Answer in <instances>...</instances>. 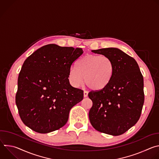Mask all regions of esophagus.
<instances>
[{
    "instance_id": "esophagus-1",
    "label": "esophagus",
    "mask_w": 159,
    "mask_h": 159,
    "mask_svg": "<svg viewBox=\"0 0 159 159\" xmlns=\"http://www.w3.org/2000/svg\"><path fill=\"white\" fill-rule=\"evenodd\" d=\"M87 95H88V92L86 91V90H84V97L86 98L87 96Z\"/></svg>"
}]
</instances>
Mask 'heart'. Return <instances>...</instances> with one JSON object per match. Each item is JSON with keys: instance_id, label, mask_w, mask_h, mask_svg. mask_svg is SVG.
<instances>
[{"instance_id": "heart-1", "label": "heart", "mask_w": 159, "mask_h": 159, "mask_svg": "<svg viewBox=\"0 0 159 159\" xmlns=\"http://www.w3.org/2000/svg\"><path fill=\"white\" fill-rule=\"evenodd\" d=\"M115 72V65L108 57L88 54L79 59L77 65L70 67L69 79L74 87H78L85 80L87 87L101 90L110 83Z\"/></svg>"}]
</instances>
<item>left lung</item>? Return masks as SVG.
<instances>
[{
	"mask_svg": "<svg viewBox=\"0 0 159 159\" xmlns=\"http://www.w3.org/2000/svg\"><path fill=\"white\" fill-rule=\"evenodd\" d=\"M93 52L110 58L115 72L106 88L89 93L93 101L89 120L96 130L118 136L140 119L145 99L143 77L136 60L118 48H101Z\"/></svg>",
	"mask_w": 159,
	"mask_h": 159,
	"instance_id": "8db88e82",
	"label": "left lung"
}]
</instances>
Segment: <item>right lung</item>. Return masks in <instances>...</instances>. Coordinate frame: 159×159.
Masks as SVG:
<instances>
[{
	"mask_svg": "<svg viewBox=\"0 0 159 159\" xmlns=\"http://www.w3.org/2000/svg\"><path fill=\"white\" fill-rule=\"evenodd\" d=\"M83 53L80 48L50 44L25 61L19 72L16 104L23 123L39 133L63 126L71 108L84 98L83 90L73 87L69 73Z\"/></svg>",
	"mask_w": 159,
	"mask_h": 159,
	"instance_id": "obj_1",
	"label": "right lung"
}]
</instances>
